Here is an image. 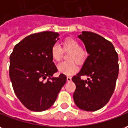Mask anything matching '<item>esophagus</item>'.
<instances>
[{
  "label": "esophagus",
  "instance_id": "1",
  "mask_svg": "<svg viewBox=\"0 0 128 128\" xmlns=\"http://www.w3.org/2000/svg\"><path fill=\"white\" fill-rule=\"evenodd\" d=\"M67 81L70 82H71L72 81V77L71 76H67Z\"/></svg>",
  "mask_w": 128,
  "mask_h": 128
}]
</instances>
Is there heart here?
Returning a JSON list of instances; mask_svg holds the SVG:
<instances>
[{"label": "heart", "instance_id": "heart-1", "mask_svg": "<svg viewBox=\"0 0 128 128\" xmlns=\"http://www.w3.org/2000/svg\"><path fill=\"white\" fill-rule=\"evenodd\" d=\"M62 51H69L67 54L68 61L61 62L58 64L57 70L59 72L72 75L77 72V64L82 65L86 61L88 57L87 51L79 46L77 40L72 38H67L62 42ZM51 56L54 61H59L61 58V48L58 44H54L51 49Z\"/></svg>", "mask_w": 128, "mask_h": 128}]
</instances>
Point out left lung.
<instances>
[{
	"label": "left lung",
	"mask_w": 128,
	"mask_h": 128,
	"mask_svg": "<svg viewBox=\"0 0 128 128\" xmlns=\"http://www.w3.org/2000/svg\"><path fill=\"white\" fill-rule=\"evenodd\" d=\"M89 56L72 80L76 85L73 99L81 110L97 111L109 102L118 75V54L112 43L96 33L83 31L78 36ZM87 76L86 80L81 79Z\"/></svg>",
	"instance_id": "8db88e82"
}]
</instances>
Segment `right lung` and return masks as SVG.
Returning <instances> with one entry per match:
<instances>
[{
	"instance_id": "obj_1",
	"label": "right lung",
	"mask_w": 128,
	"mask_h": 128,
	"mask_svg": "<svg viewBox=\"0 0 128 128\" xmlns=\"http://www.w3.org/2000/svg\"><path fill=\"white\" fill-rule=\"evenodd\" d=\"M58 32L34 33L16 44L10 56V78L16 96L30 111L42 112L52 106L66 82V76L53 74L58 70L51 49Z\"/></svg>"
}]
</instances>
